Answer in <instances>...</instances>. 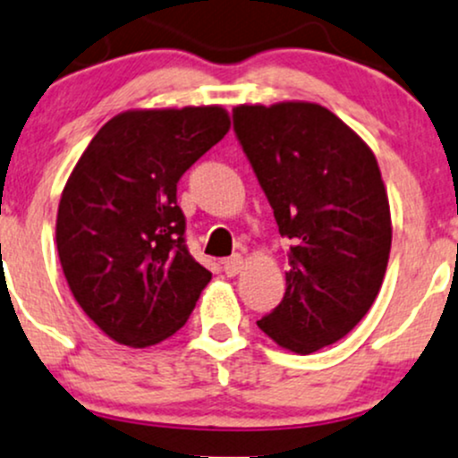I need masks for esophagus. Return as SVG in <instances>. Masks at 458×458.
<instances>
[{
	"label": "esophagus",
	"instance_id": "34e87169",
	"mask_svg": "<svg viewBox=\"0 0 458 458\" xmlns=\"http://www.w3.org/2000/svg\"><path fill=\"white\" fill-rule=\"evenodd\" d=\"M243 263H245L243 256H241V254H233V256H230V259L224 260V271H225V274H228V276H237L239 271L243 269Z\"/></svg>",
	"mask_w": 458,
	"mask_h": 458
}]
</instances>
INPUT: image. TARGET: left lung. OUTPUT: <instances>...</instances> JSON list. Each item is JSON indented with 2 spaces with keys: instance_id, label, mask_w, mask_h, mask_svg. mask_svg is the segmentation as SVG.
Listing matches in <instances>:
<instances>
[{
  "instance_id": "obj_1",
  "label": "left lung",
  "mask_w": 458,
  "mask_h": 458,
  "mask_svg": "<svg viewBox=\"0 0 458 458\" xmlns=\"http://www.w3.org/2000/svg\"><path fill=\"white\" fill-rule=\"evenodd\" d=\"M234 132L291 239L283 302L259 319L280 348L310 354L365 318L391 252V213L376 156L310 102L241 104Z\"/></svg>"
}]
</instances>
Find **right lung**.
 <instances>
[{
	"label": "right lung",
	"mask_w": 458,
	"mask_h": 458,
	"mask_svg": "<svg viewBox=\"0 0 458 458\" xmlns=\"http://www.w3.org/2000/svg\"><path fill=\"white\" fill-rule=\"evenodd\" d=\"M228 130L221 106L125 110L75 163L58 204L60 265L80 309L117 344L172 336L210 283L184 245L175 191Z\"/></svg>",
	"instance_id": "add662e5"
}]
</instances>
